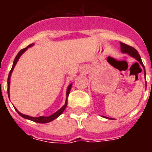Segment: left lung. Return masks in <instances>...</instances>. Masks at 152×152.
I'll return each mask as SVG.
<instances>
[{"label":"left lung","mask_w":152,"mask_h":152,"mask_svg":"<svg viewBox=\"0 0 152 152\" xmlns=\"http://www.w3.org/2000/svg\"><path fill=\"white\" fill-rule=\"evenodd\" d=\"M121 44V52L124 53H128L129 55H130L131 57H134L135 59L137 60L140 63L143 68L144 69V75H146V72H145V69H144V64H143V62H142V60H141V57L140 56L139 53L137 52V50H136L135 48L132 47V46H129V45H126L125 43H122V42H120Z\"/></svg>","instance_id":"left-lung-1"}]
</instances>
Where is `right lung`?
<instances>
[{"mask_svg": "<svg viewBox=\"0 0 152 152\" xmlns=\"http://www.w3.org/2000/svg\"><path fill=\"white\" fill-rule=\"evenodd\" d=\"M33 45H34V44H31V45H29L28 46H27L26 48L21 50L20 52L18 53V54L16 55V57H15V60H14V62H13L12 69H11V71L9 72V74H8V97H9V88H10V77H11V75H12V71H13V69H14V67L15 66V64H16V63H17L18 60H19V58L20 57V56H21V55H22L23 53L25 52V51L27 50V48H29V47H31V46H33ZM71 88H72V83L69 86V87H68V88H67V92H66V97L67 98H66V101H65V103H64V105L62 106L61 108L60 109V110H57L56 113H53L52 115L48 116V117L41 116V117H38V118H34V117H30V116H28V115L23 114V113H21L20 112H19V111L16 110V108H15V110H16V112H17V113H19V114H20L21 117H22V118H25V119H28V120L33 121H34V122H38V123L50 122V121H52L53 120H54V119H56L57 118H58V117H59V116L61 115L62 113H63V111L64 110V109L66 108L67 103H68V101H67V99H68V96H69V92H70Z\"/></svg>", "mask_w": 152, "mask_h": 152, "instance_id": "1", "label": "right lung"}]
</instances>
